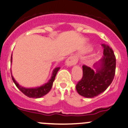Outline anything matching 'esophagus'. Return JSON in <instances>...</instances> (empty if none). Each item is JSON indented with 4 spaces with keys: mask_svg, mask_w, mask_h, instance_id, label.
<instances>
[{
    "mask_svg": "<svg viewBox=\"0 0 128 128\" xmlns=\"http://www.w3.org/2000/svg\"><path fill=\"white\" fill-rule=\"evenodd\" d=\"M78 58L74 56H70L66 60V64L68 66H72L78 62Z\"/></svg>",
    "mask_w": 128,
    "mask_h": 128,
    "instance_id": "34e87169",
    "label": "esophagus"
}]
</instances>
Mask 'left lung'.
Segmentation results:
<instances>
[{
  "mask_svg": "<svg viewBox=\"0 0 128 128\" xmlns=\"http://www.w3.org/2000/svg\"><path fill=\"white\" fill-rule=\"evenodd\" d=\"M103 57L94 64V70L89 67L82 66V78L76 88L78 94L83 97L92 98L103 92L112 82L116 70V57L112 49L106 44Z\"/></svg>",
  "mask_w": 128,
  "mask_h": 128,
  "instance_id": "left-lung-1",
  "label": "left lung"
}]
</instances>
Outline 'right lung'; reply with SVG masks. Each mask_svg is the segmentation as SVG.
Instances as JSON below:
<instances>
[{
	"label": "right lung",
	"instance_id": "1",
	"mask_svg": "<svg viewBox=\"0 0 128 128\" xmlns=\"http://www.w3.org/2000/svg\"><path fill=\"white\" fill-rule=\"evenodd\" d=\"M12 54L11 56V59L10 62L12 63ZM60 69V68H56L53 70L52 74V76L50 79H49V81L47 83L44 84V85L41 86L40 87H36V88H26L24 87L21 86L15 80L14 77L12 76V73H11V76H12V79L13 80L14 82L15 83L17 88L22 92V93L27 96L28 98H40L42 97L46 94H48L50 90L51 89L52 86L53 82L54 81L55 79L57 73H58V70Z\"/></svg>",
	"mask_w": 128,
	"mask_h": 128
}]
</instances>
